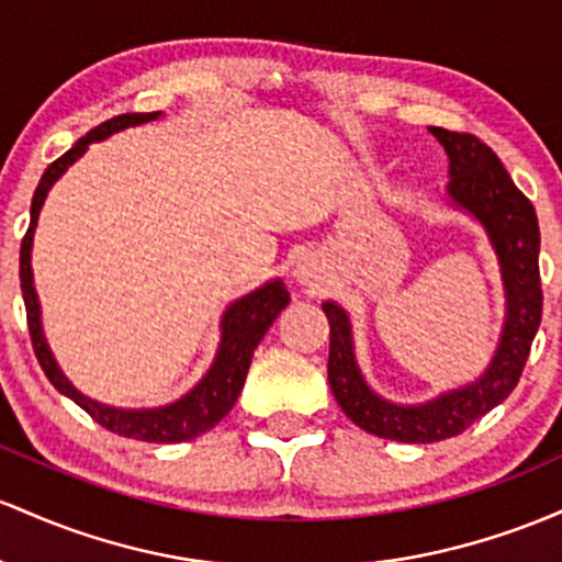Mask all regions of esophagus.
<instances>
[{"label": "esophagus", "mask_w": 562, "mask_h": 562, "mask_svg": "<svg viewBox=\"0 0 562 562\" xmlns=\"http://www.w3.org/2000/svg\"><path fill=\"white\" fill-rule=\"evenodd\" d=\"M294 279H297L300 286H305V289H318L321 276H318V268H315V262L302 260V262L297 265V268H294Z\"/></svg>", "instance_id": "obj_1"}]
</instances>
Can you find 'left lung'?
Masks as SVG:
<instances>
[{
    "label": "left lung",
    "mask_w": 562,
    "mask_h": 562,
    "mask_svg": "<svg viewBox=\"0 0 562 562\" xmlns=\"http://www.w3.org/2000/svg\"><path fill=\"white\" fill-rule=\"evenodd\" d=\"M435 140L449 154L451 210L468 214L481 225L504 289V321L494 356L481 376L438 393L422 403H398L376 393L366 382L356 356L350 313L326 300L329 318V384L345 417L376 438L398 443H435L468 430L475 419L499 406L518 384L531 342L541 324L539 283V220L533 204L515 188L499 156L472 135L430 127Z\"/></svg>",
    "instance_id": "left-lung-1"
}]
</instances>
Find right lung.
<instances>
[{
	"mask_svg": "<svg viewBox=\"0 0 562 562\" xmlns=\"http://www.w3.org/2000/svg\"><path fill=\"white\" fill-rule=\"evenodd\" d=\"M161 119V111L154 113H122V116L103 122L100 127L87 132L85 137H79L68 154H63L58 161L49 164L44 169L40 186H36L34 201H31V225L26 231V238L21 244V289H23V302H26V318H29V334L31 342H34V352L40 358L42 371L47 374V380L55 384L60 395L71 398L77 406L85 408L90 417L103 425L105 430L124 435V438L145 440V443H182V440H193L206 430H212L225 414L231 412L233 403L238 401L244 382H247V371L255 356L257 345L265 337V331L273 326V321L279 318V313L289 305V292L283 286L281 279L265 281L262 286H257L255 292L244 294V297L233 300L223 311L220 318V342L214 350V358L210 369L204 371V376L188 390L186 395H180L178 401L164 403V406H150V408H119L109 406V403H100L85 395L81 390L74 387V382L63 374L60 363L55 361L53 350H49L47 337L42 329V305L40 294L34 286V270H31V249H34V233L36 223H40V214L47 193L53 191V186L63 175L68 172V167H74L81 156L87 154L90 143L109 140L116 132L137 127V124H148Z\"/></svg>",
	"mask_w": 562,
	"mask_h": 562,
	"instance_id": "right-lung-1",
	"label": "right lung"
}]
</instances>
